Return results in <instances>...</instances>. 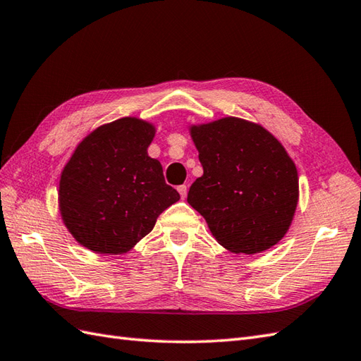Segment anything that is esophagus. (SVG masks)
I'll use <instances>...</instances> for the list:
<instances>
[{
  "label": "esophagus",
  "instance_id": "obj_1",
  "mask_svg": "<svg viewBox=\"0 0 361 361\" xmlns=\"http://www.w3.org/2000/svg\"><path fill=\"white\" fill-rule=\"evenodd\" d=\"M178 192H180V195H181L183 200L186 198V195H188V186H186V184H181V186H178Z\"/></svg>",
  "mask_w": 361,
  "mask_h": 361
}]
</instances>
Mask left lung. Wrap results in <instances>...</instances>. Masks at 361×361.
I'll return each mask as SVG.
<instances>
[{
	"instance_id": "8db88e82",
	"label": "left lung",
	"mask_w": 361,
	"mask_h": 361,
	"mask_svg": "<svg viewBox=\"0 0 361 361\" xmlns=\"http://www.w3.org/2000/svg\"><path fill=\"white\" fill-rule=\"evenodd\" d=\"M190 135L204 173L190 186L188 202L216 241L244 255L279 243L299 200L298 169L281 142L238 117L192 126Z\"/></svg>"
}]
</instances>
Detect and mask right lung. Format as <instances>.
I'll return each mask as SVG.
<instances>
[{"label":"right lung","instance_id":"right-lung-1","mask_svg":"<svg viewBox=\"0 0 361 361\" xmlns=\"http://www.w3.org/2000/svg\"><path fill=\"white\" fill-rule=\"evenodd\" d=\"M155 128L135 117L99 126L62 171L59 210L76 241L100 255H122L151 232L180 193L147 155Z\"/></svg>","mask_w":361,"mask_h":361}]
</instances>
